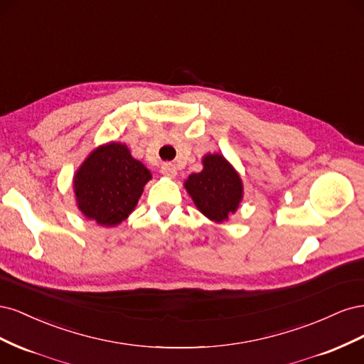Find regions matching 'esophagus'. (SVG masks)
Wrapping results in <instances>:
<instances>
[{"label":"esophagus","instance_id":"esophagus-1","mask_svg":"<svg viewBox=\"0 0 364 364\" xmlns=\"http://www.w3.org/2000/svg\"><path fill=\"white\" fill-rule=\"evenodd\" d=\"M161 173L165 176V178H176V174H178V170H176V167L173 164H164L161 165Z\"/></svg>","mask_w":364,"mask_h":364}]
</instances>
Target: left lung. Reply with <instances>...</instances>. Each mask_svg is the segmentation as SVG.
I'll return each mask as SVG.
<instances>
[{
	"mask_svg": "<svg viewBox=\"0 0 364 364\" xmlns=\"http://www.w3.org/2000/svg\"><path fill=\"white\" fill-rule=\"evenodd\" d=\"M202 162L203 170L190 174L183 185L205 217L223 223L243 199V182L237 170L218 153L203 156Z\"/></svg>",
	"mask_w": 364,
	"mask_h": 364,
	"instance_id": "left-lung-1",
	"label": "left lung"
}]
</instances>
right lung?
Returning a JSON list of instances; mask_svg holds the SVG:
<instances>
[{
    "label": "right lung",
    "mask_w": 364,
    "mask_h": 364,
    "mask_svg": "<svg viewBox=\"0 0 364 364\" xmlns=\"http://www.w3.org/2000/svg\"><path fill=\"white\" fill-rule=\"evenodd\" d=\"M151 179L144 164L121 142L90 153L74 174V194L82 214L102 226H117L134 211Z\"/></svg>",
    "instance_id": "right-lung-1"
}]
</instances>
